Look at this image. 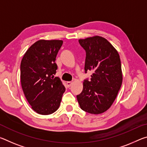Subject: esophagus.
<instances>
[{"instance_id":"1","label":"esophagus","mask_w":147,"mask_h":147,"mask_svg":"<svg viewBox=\"0 0 147 147\" xmlns=\"http://www.w3.org/2000/svg\"><path fill=\"white\" fill-rule=\"evenodd\" d=\"M72 84H73L72 82H67V85L68 87H71L72 86Z\"/></svg>"}]
</instances>
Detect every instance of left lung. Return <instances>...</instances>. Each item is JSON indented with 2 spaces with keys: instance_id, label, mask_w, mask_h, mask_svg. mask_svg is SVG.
Instances as JSON below:
<instances>
[{
  "instance_id": "left-lung-1",
  "label": "left lung",
  "mask_w": 147,
  "mask_h": 147,
  "mask_svg": "<svg viewBox=\"0 0 147 147\" xmlns=\"http://www.w3.org/2000/svg\"><path fill=\"white\" fill-rule=\"evenodd\" d=\"M85 50V73L91 71L90 80H84L83 90L76 96L82 110L100 114L110 108L123 82L121 63L118 52L100 36L79 39Z\"/></svg>"
}]
</instances>
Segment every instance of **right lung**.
Returning a JSON list of instances; mask_svg holds the SVG:
<instances>
[{
  "label": "right lung",
  "instance_id": "1",
  "mask_svg": "<svg viewBox=\"0 0 147 147\" xmlns=\"http://www.w3.org/2000/svg\"><path fill=\"white\" fill-rule=\"evenodd\" d=\"M61 40H39L27 50L21 63V82L32 108L41 115L58 109L65 88L58 77L56 57Z\"/></svg>",
  "mask_w": 147,
  "mask_h": 147
}]
</instances>
